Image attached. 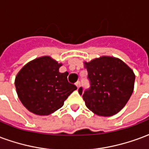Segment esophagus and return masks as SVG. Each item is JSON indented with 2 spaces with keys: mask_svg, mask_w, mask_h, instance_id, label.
Segmentation results:
<instances>
[{
  "mask_svg": "<svg viewBox=\"0 0 149 149\" xmlns=\"http://www.w3.org/2000/svg\"><path fill=\"white\" fill-rule=\"evenodd\" d=\"M76 86L77 87V88H80V81H77V82L76 83Z\"/></svg>",
  "mask_w": 149,
  "mask_h": 149,
  "instance_id": "34e87169",
  "label": "esophagus"
}]
</instances>
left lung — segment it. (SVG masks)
I'll list each match as a JSON object with an SVG mask.
<instances>
[{"instance_id":"obj_1","label":"left lung","mask_w":149,"mask_h":149,"mask_svg":"<svg viewBox=\"0 0 149 149\" xmlns=\"http://www.w3.org/2000/svg\"><path fill=\"white\" fill-rule=\"evenodd\" d=\"M90 88L83 92L85 105L94 114L108 117L118 113L130 100L134 88L135 75L122 60L102 56L84 62Z\"/></svg>"}]
</instances>
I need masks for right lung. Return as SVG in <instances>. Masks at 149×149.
Instances as JSON below:
<instances>
[{
	"instance_id": "add662e5",
	"label": "right lung",
	"mask_w": 149,
	"mask_h": 149,
	"mask_svg": "<svg viewBox=\"0 0 149 149\" xmlns=\"http://www.w3.org/2000/svg\"><path fill=\"white\" fill-rule=\"evenodd\" d=\"M58 63L49 56L30 61L20 69L15 80L16 92L23 105L38 115H49L60 109L77 89L68 82V72L61 73Z\"/></svg>"
}]
</instances>
